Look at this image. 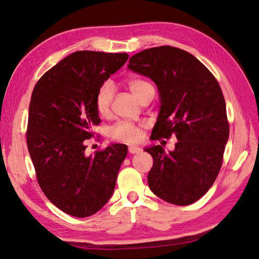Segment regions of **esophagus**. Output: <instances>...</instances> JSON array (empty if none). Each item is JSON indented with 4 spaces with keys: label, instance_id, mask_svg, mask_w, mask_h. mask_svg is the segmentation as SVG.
<instances>
[{
    "label": "esophagus",
    "instance_id": "1",
    "mask_svg": "<svg viewBox=\"0 0 259 259\" xmlns=\"http://www.w3.org/2000/svg\"><path fill=\"white\" fill-rule=\"evenodd\" d=\"M128 150H129L130 154H138V153L142 152V148L137 147V146H129Z\"/></svg>",
    "mask_w": 259,
    "mask_h": 259
}]
</instances>
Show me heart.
<instances>
[{"mask_svg": "<svg viewBox=\"0 0 259 259\" xmlns=\"http://www.w3.org/2000/svg\"><path fill=\"white\" fill-rule=\"evenodd\" d=\"M126 86L133 93V95L138 101L149 91H154L153 84L144 78L134 77L126 80ZM112 98H113V86L111 82H104L98 88L95 96V107L97 113L103 117H107L111 114ZM142 124L134 123L131 121H119L112 126L110 135L112 138L125 143H136L142 137Z\"/></svg>", "mask_w": 259, "mask_h": 259, "instance_id": "b5f03b06", "label": "heart"}]
</instances>
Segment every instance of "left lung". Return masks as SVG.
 Returning a JSON list of instances; mask_svg holds the SVG:
<instances>
[{"label": "left lung", "instance_id": "1", "mask_svg": "<svg viewBox=\"0 0 259 259\" xmlns=\"http://www.w3.org/2000/svg\"><path fill=\"white\" fill-rule=\"evenodd\" d=\"M128 68L156 83L161 109L153 140L176 135L173 152L162 146L152 155L148 186L170 204L190 205L201 198L219 176L230 126L221 87L209 70L188 52L158 46L131 56Z\"/></svg>", "mask_w": 259, "mask_h": 259}]
</instances>
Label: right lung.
Here are the masks:
<instances>
[{
    "instance_id": "1",
    "label": "right lung",
    "mask_w": 259,
    "mask_h": 259,
    "mask_svg": "<svg viewBox=\"0 0 259 259\" xmlns=\"http://www.w3.org/2000/svg\"><path fill=\"white\" fill-rule=\"evenodd\" d=\"M126 53L78 51L46 71L31 94L27 146L37 182L52 204L74 218L97 213L113 194L128 147L107 146L87 156L101 122L95 96Z\"/></svg>"
}]
</instances>
